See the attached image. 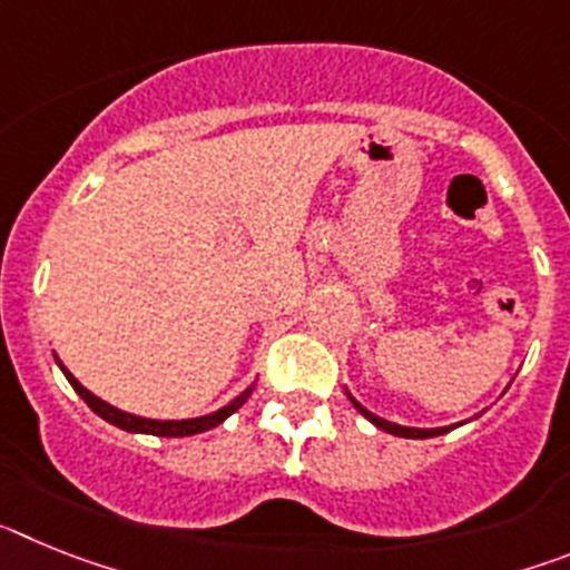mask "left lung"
<instances>
[{
    "instance_id": "obj_1",
    "label": "left lung",
    "mask_w": 570,
    "mask_h": 570,
    "mask_svg": "<svg viewBox=\"0 0 570 570\" xmlns=\"http://www.w3.org/2000/svg\"><path fill=\"white\" fill-rule=\"evenodd\" d=\"M345 394H347V391H345ZM347 400L354 402L356 411H360V414L365 416L367 422H374V425L380 428V431H387V434H394V436H405V440H428V436L448 434V431L454 428V425H445V428H407V425H396V422L380 420V416H376V414H371V411H367V407H362L360 402H356L351 394H347Z\"/></svg>"
}]
</instances>
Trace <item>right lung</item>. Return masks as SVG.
<instances>
[{"label":"right lung","mask_w":570,"mask_h":570,"mask_svg":"<svg viewBox=\"0 0 570 570\" xmlns=\"http://www.w3.org/2000/svg\"><path fill=\"white\" fill-rule=\"evenodd\" d=\"M57 365L62 367L65 380L73 385V391H77L79 396H82L85 402H88V407L94 411V414L102 416L105 422H110V425L122 428V431H128V434H150V436H194V434H203V431H210V428L223 425L225 420H228L234 411H239L245 402H248V396L254 394V382H250L245 391H242L239 396H234V400L228 402V405H223L219 411H210V414L205 416H194V420H148V416H136V414H128V411H119V407L108 405L105 400H99V396H94L85 385H79V380L73 374H70L68 367L62 365V362L57 360Z\"/></svg>","instance_id":"obj_1"}]
</instances>
